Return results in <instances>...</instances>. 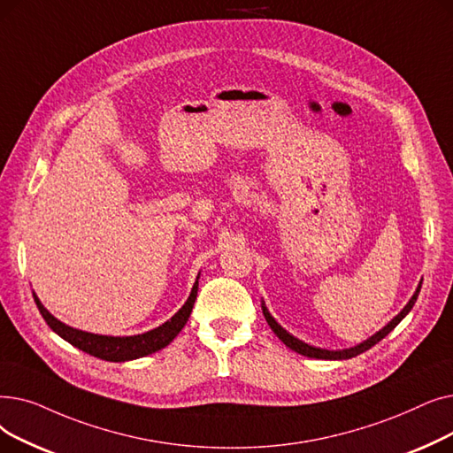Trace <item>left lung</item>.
<instances>
[{
  "instance_id": "left-lung-1",
  "label": "left lung",
  "mask_w": 453,
  "mask_h": 453,
  "mask_svg": "<svg viewBox=\"0 0 453 453\" xmlns=\"http://www.w3.org/2000/svg\"><path fill=\"white\" fill-rule=\"evenodd\" d=\"M420 288H422V282L418 284V288H417V291H415V295L411 296V300H409L407 303V306L389 322V325H387L385 328H381L378 334H374L372 337H369L367 341L365 342H361V344H357V347H354V349H347V350H322V349H315V347H310V344H306V342H303V341H298L296 337H293L291 334H288L282 326L278 325V322L271 317V313L267 311V308H265V304H262V310H264V317H265V320H267V325L271 326V330L276 334V337L282 341L286 347H289L291 350H295V352H298V354H303V356H306V357H315V359H350V357H356V356H359V354H363L365 350H369V349H372L376 342H380L385 335H389L396 326H398V322L411 311V308L415 306V303H417V298H418V293H420Z\"/></svg>"
}]
</instances>
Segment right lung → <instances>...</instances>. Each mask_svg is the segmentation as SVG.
<instances>
[{
  "mask_svg": "<svg viewBox=\"0 0 453 453\" xmlns=\"http://www.w3.org/2000/svg\"><path fill=\"white\" fill-rule=\"evenodd\" d=\"M197 289H199V282L193 284V289L189 293V298L186 300V304L167 322H164L162 326L150 330L147 334H142V335H133V337L96 335V334L70 328L66 325H62L60 320H57L44 306H42L36 295H35V303H36L42 317H44V320L48 322V326L55 334H58L62 339H66L70 344L77 347L79 350L90 354L94 357L104 359V361H131V359H138V357L162 350L179 335V332L184 328V325L189 319L193 304H196Z\"/></svg>",
  "mask_w": 453,
  "mask_h": 453,
  "instance_id": "1",
  "label": "right lung"
}]
</instances>
